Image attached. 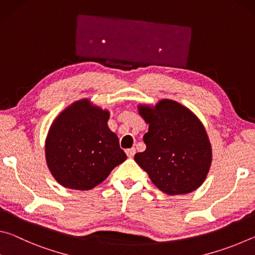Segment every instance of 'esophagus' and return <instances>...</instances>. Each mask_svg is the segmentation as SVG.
I'll list each match as a JSON object with an SVG mask.
<instances>
[{
  "instance_id": "34e87169",
  "label": "esophagus",
  "mask_w": 255,
  "mask_h": 255,
  "mask_svg": "<svg viewBox=\"0 0 255 255\" xmlns=\"http://www.w3.org/2000/svg\"><path fill=\"white\" fill-rule=\"evenodd\" d=\"M126 154H127V156L128 157H133V155L136 154V149L135 148H128V149H126Z\"/></svg>"
}]
</instances>
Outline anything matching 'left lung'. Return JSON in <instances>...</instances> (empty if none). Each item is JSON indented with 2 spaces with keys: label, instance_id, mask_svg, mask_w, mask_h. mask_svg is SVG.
I'll list each match as a JSON object with an SVG mask.
<instances>
[{
  "label": "left lung",
  "instance_id": "8db88e82",
  "mask_svg": "<svg viewBox=\"0 0 255 255\" xmlns=\"http://www.w3.org/2000/svg\"><path fill=\"white\" fill-rule=\"evenodd\" d=\"M149 125L143 139L146 149L135 161L161 191L185 195L200 187L211 164V146L204 125L188 108L173 100L155 107L139 106Z\"/></svg>",
  "mask_w": 255,
  "mask_h": 255
}]
</instances>
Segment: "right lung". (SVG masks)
Segmentation results:
<instances>
[{
	"instance_id": "right-lung-1",
	"label": "right lung",
	"mask_w": 255,
	"mask_h": 255,
	"mask_svg": "<svg viewBox=\"0 0 255 255\" xmlns=\"http://www.w3.org/2000/svg\"><path fill=\"white\" fill-rule=\"evenodd\" d=\"M109 111L88 99L66 108L51 124L46 161L54 178L68 189L90 190L126 161L119 139L108 127Z\"/></svg>"
}]
</instances>
